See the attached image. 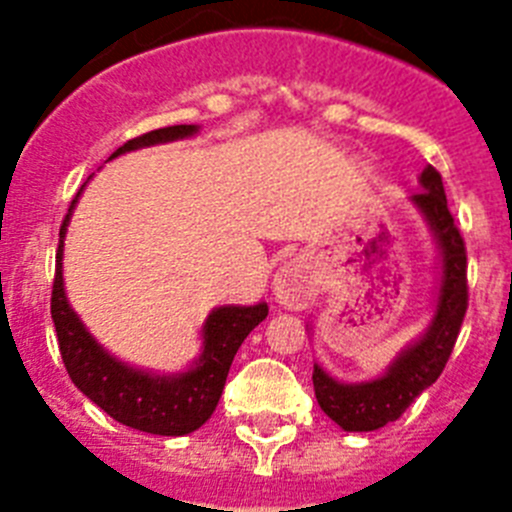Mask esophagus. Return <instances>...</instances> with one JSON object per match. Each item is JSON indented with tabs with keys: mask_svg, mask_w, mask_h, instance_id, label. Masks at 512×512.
<instances>
[{
	"mask_svg": "<svg viewBox=\"0 0 512 512\" xmlns=\"http://www.w3.org/2000/svg\"><path fill=\"white\" fill-rule=\"evenodd\" d=\"M274 295L289 310H302L315 297V282L312 274L302 261H289L274 277Z\"/></svg>",
	"mask_w": 512,
	"mask_h": 512,
	"instance_id": "34e87169",
	"label": "esophagus"
}]
</instances>
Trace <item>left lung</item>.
I'll use <instances>...</instances> for the list:
<instances>
[{
  "instance_id": "left-lung-1",
  "label": "left lung",
  "mask_w": 512,
  "mask_h": 512,
  "mask_svg": "<svg viewBox=\"0 0 512 512\" xmlns=\"http://www.w3.org/2000/svg\"><path fill=\"white\" fill-rule=\"evenodd\" d=\"M420 184L423 189L413 194V202L428 217L443 261L436 318L428 333L390 366V372L374 382L341 384L328 377L320 366L312 369L318 405L343 431H377L400 418L413 405L415 397L441 377L467 315V246L446 202L441 174L428 166L420 174Z\"/></svg>"
}]
</instances>
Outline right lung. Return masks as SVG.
<instances>
[{
	"label": "right lung",
	"mask_w": 512,
	"mask_h": 512,
	"mask_svg": "<svg viewBox=\"0 0 512 512\" xmlns=\"http://www.w3.org/2000/svg\"><path fill=\"white\" fill-rule=\"evenodd\" d=\"M192 133H197L194 125H169V128L151 130V133L128 140L125 146L112 153V158L125 151H135V148L153 146V143L187 138ZM76 197L71 200L69 212L58 230L56 277H53L51 292V318L56 325L63 366L69 372L71 382L94 405H99L104 413L122 425L156 433V436H184V433L197 431L215 413L235 351L241 348L248 333L269 315V307L264 302L253 307H217L202 330L205 351H202L200 364L179 377H153V374L135 372L130 366L120 364L104 354L97 341L89 336L63 292V235H66Z\"/></svg>",
	"instance_id": "1"
}]
</instances>
